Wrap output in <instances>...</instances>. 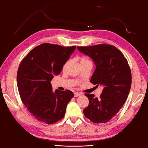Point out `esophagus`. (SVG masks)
Returning <instances> with one entry per match:
<instances>
[{
  "mask_svg": "<svg viewBox=\"0 0 148 148\" xmlns=\"http://www.w3.org/2000/svg\"><path fill=\"white\" fill-rule=\"evenodd\" d=\"M74 97H79L80 96V95H82V93L81 92H74Z\"/></svg>",
  "mask_w": 148,
  "mask_h": 148,
  "instance_id": "34e87169",
  "label": "esophagus"
}]
</instances>
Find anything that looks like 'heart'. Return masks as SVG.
I'll list each match as a JSON object with an SVG mask.
<instances>
[{"label": "heart", "mask_w": 148, "mask_h": 148, "mask_svg": "<svg viewBox=\"0 0 148 148\" xmlns=\"http://www.w3.org/2000/svg\"><path fill=\"white\" fill-rule=\"evenodd\" d=\"M79 62H83V61H88V60H87L86 58H85V57H80V58L79 59ZM67 65H68V62H66V63L64 64V69H65L66 68Z\"/></svg>", "instance_id": "b5f03b06"}]
</instances>
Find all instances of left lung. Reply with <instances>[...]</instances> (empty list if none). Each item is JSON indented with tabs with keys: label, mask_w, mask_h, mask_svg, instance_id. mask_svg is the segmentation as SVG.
<instances>
[{
	"label": "left lung",
	"mask_w": 148,
	"mask_h": 148,
	"mask_svg": "<svg viewBox=\"0 0 148 148\" xmlns=\"http://www.w3.org/2000/svg\"><path fill=\"white\" fill-rule=\"evenodd\" d=\"M79 52L92 59L96 69L90 82L103 87L99 98L86 94L88 106L84 116L95 123L108 122L118 113L131 89V72L126 58L116 47L108 44L77 47Z\"/></svg>",
	"instance_id": "1"
}]
</instances>
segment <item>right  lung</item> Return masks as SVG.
Wrapping results in <instances>:
<instances>
[{
  "mask_svg": "<svg viewBox=\"0 0 148 148\" xmlns=\"http://www.w3.org/2000/svg\"><path fill=\"white\" fill-rule=\"evenodd\" d=\"M76 47L42 44L32 49L20 63L17 74L20 97L39 121L53 124L64 116L74 93L70 90L53 91L50 82L61 73Z\"/></svg>",
  "mask_w": 148,
  "mask_h": 148,
  "instance_id": "add662e5",
  "label": "right lung"
}]
</instances>
